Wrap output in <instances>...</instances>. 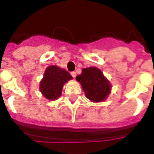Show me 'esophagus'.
Segmentation results:
<instances>
[{
    "mask_svg": "<svg viewBox=\"0 0 154 154\" xmlns=\"http://www.w3.org/2000/svg\"><path fill=\"white\" fill-rule=\"evenodd\" d=\"M71 75H72V76L73 78H75V76H76V73H75V72H71Z\"/></svg>",
    "mask_w": 154,
    "mask_h": 154,
    "instance_id": "obj_1",
    "label": "esophagus"
}]
</instances>
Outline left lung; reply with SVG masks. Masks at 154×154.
Here are the masks:
<instances>
[{"instance_id": "obj_1", "label": "left lung", "mask_w": 154, "mask_h": 154, "mask_svg": "<svg viewBox=\"0 0 154 154\" xmlns=\"http://www.w3.org/2000/svg\"><path fill=\"white\" fill-rule=\"evenodd\" d=\"M76 80L81 84L85 96L93 103L105 101L112 89L110 82L96 67L82 69L81 74L76 76Z\"/></svg>"}]
</instances>
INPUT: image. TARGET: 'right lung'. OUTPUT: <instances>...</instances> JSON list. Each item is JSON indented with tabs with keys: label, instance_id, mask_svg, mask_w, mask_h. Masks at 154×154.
Segmentation results:
<instances>
[{
	"label": "right lung",
	"instance_id": "add662e5",
	"mask_svg": "<svg viewBox=\"0 0 154 154\" xmlns=\"http://www.w3.org/2000/svg\"><path fill=\"white\" fill-rule=\"evenodd\" d=\"M72 79V76L65 69L57 65H49L45 71L39 89L44 97L54 101L61 96L64 85Z\"/></svg>",
	"mask_w": 154,
	"mask_h": 154
}]
</instances>
